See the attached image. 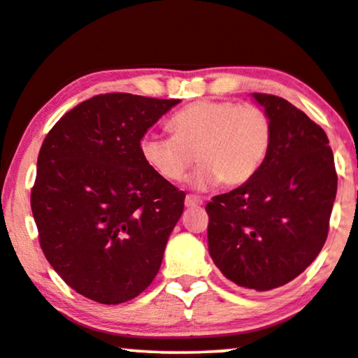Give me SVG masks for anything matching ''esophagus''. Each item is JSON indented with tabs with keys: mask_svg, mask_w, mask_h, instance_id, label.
Segmentation results:
<instances>
[{
	"mask_svg": "<svg viewBox=\"0 0 358 358\" xmlns=\"http://www.w3.org/2000/svg\"><path fill=\"white\" fill-rule=\"evenodd\" d=\"M199 204H203V199L196 196V194H188V196L185 198V206L187 208H194L199 206Z\"/></svg>",
	"mask_w": 358,
	"mask_h": 358,
	"instance_id": "1",
	"label": "esophagus"
}]
</instances>
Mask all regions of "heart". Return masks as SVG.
I'll return each mask as SVG.
<instances>
[{"mask_svg": "<svg viewBox=\"0 0 358 358\" xmlns=\"http://www.w3.org/2000/svg\"><path fill=\"white\" fill-rule=\"evenodd\" d=\"M169 127L173 136L141 137L142 160L164 180L182 182L198 159L201 165L192 176L198 189L249 183L273 144L270 114L257 104L201 99L175 113Z\"/></svg>", "mask_w": 358, "mask_h": 358, "instance_id": "heart-1", "label": "heart"}]
</instances>
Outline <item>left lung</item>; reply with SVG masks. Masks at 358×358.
Listing matches in <instances>:
<instances>
[{"label":"left lung","instance_id":"1","mask_svg":"<svg viewBox=\"0 0 358 358\" xmlns=\"http://www.w3.org/2000/svg\"><path fill=\"white\" fill-rule=\"evenodd\" d=\"M273 122V144L249 183L206 204L209 255L237 287H283L327 239L337 193L334 155L321 126L287 99L252 93Z\"/></svg>","mask_w":358,"mask_h":358}]
</instances>
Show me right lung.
Wrapping results in <instances>:
<instances>
[{
    "mask_svg": "<svg viewBox=\"0 0 358 358\" xmlns=\"http://www.w3.org/2000/svg\"><path fill=\"white\" fill-rule=\"evenodd\" d=\"M180 99L108 93L65 113L42 142L31 208L45 259L101 304L152 283L185 192L145 165L139 141Z\"/></svg>",
    "mask_w": 358,
    "mask_h": 358,
    "instance_id": "obj_1",
    "label": "right lung"
}]
</instances>
